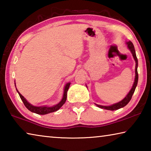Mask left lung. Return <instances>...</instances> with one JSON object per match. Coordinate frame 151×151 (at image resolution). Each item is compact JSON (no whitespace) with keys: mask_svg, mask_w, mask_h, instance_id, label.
<instances>
[{"mask_svg":"<svg viewBox=\"0 0 151 151\" xmlns=\"http://www.w3.org/2000/svg\"><path fill=\"white\" fill-rule=\"evenodd\" d=\"M126 44L127 45L128 48H129L130 51L131 52L132 55V57H133L134 59L135 60V63H136V66H135V78H134V81L133 85H132L131 91H129V93L127 94V95L125 96L122 101H119V103H114V104H112V105H110V106H103V105H100V104H97L96 103H94L97 106L99 107V108L106 109V110H110V111H114V110H118L119 109L122 108V107L125 106L128 103H129V101H131V99L132 98V94H133V93H134L135 88H136L137 86L138 79H139V75H138V72H137L138 59L137 58L136 52H135L134 45L132 43V42H131V41L126 42ZM86 87H87V86H86Z\"/></svg>","mask_w":151,"mask_h":151,"instance_id":"8db88e82","label":"left lung"}]
</instances>
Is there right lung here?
Returning <instances> with one entry per match:
<instances>
[{"mask_svg": "<svg viewBox=\"0 0 151 151\" xmlns=\"http://www.w3.org/2000/svg\"><path fill=\"white\" fill-rule=\"evenodd\" d=\"M14 85H15V86H16V84L14 83ZM70 85V83H67L66 84L65 86V88H64V93H63V98L61 99V101L58 104L52 106H45V105L37 106L32 105V104L29 103V102L27 101V99L19 93L17 88L16 89H17V91L18 92V93L19 94L20 99H21L22 101L23 102L24 106H26L30 111L35 112V113H37L38 114H47L48 113H50V112H53L58 111V110L64 104H65L66 100V97H67V91L68 90V88H69Z\"/></svg>", "mask_w": 151, "mask_h": 151, "instance_id": "obj_1", "label": "right lung"}]
</instances>
